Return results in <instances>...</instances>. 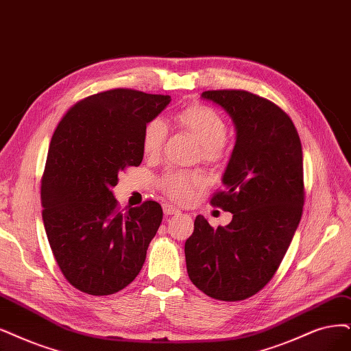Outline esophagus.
Masks as SVG:
<instances>
[{
    "label": "esophagus",
    "instance_id": "obj_1",
    "mask_svg": "<svg viewBox=\"0 0 351 351\" xmlns=\"http://www.w3.org/2000/svg\"><path fill=\"white\" fill-rule=\"evenodd\" d=\"M163 213L165 215H179L180 210L176 208V206L172 204H163Z\"/></svg>",
    "mask_w": 351,
    "mask_h": 351
}]
</instances>
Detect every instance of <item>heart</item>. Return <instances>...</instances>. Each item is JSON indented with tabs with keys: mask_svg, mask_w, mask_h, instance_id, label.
<instances>
[{
	"mask_svg": "<svg viewBox=\"0 0 351 351\" xmlns=\"http://www.w3.org/2000/svg\"><path fill=\"white\" fill-rule=\"evenodd\" d=\"M176 123L191 133L201 145L202 158L218 160L223 156L227 124L214 108L193 104L176 114ZM167 136V127L160 119L149 121L141 134V149L147 156H156ZM204 185V178L197 172H172L163 176L162 188L176 201H186L192 191Z\"/></svg>",
	"mask_w": 351,
	"mask_h": 351,
	"instance_id": "b5f03b06",
	"label": "heart"
}]
</instances>
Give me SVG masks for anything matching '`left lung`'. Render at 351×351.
Returning a JSON list of instances; mask_svg holds the SVG:
<instances>
[{"instance_id": "1", "label": "left lung", "mask_w": 351, "mask_h": 351, "mask_svg": "<svg viewBox=\"0 0 351 351\" xmlns=\"http://www.w3.org/2000/svg\"><path fill=\"white\" fill-rule=\"evenodd\" d=\"M236 127V145L213 205L232 214L213 228L198 215L185 243L191 282L214 300L241 301L274 278L302 217L304 165L288 114L247 90H205Z\"/></svg>"}]
</instances>
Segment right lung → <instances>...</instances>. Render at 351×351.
<instances>
[{
    "instance_id": "1",
    "label": "right lung",
    "mask_w": 351,
    "mask_h": 351,
    "mask_svg": "<svg viewBox=\"0 0 351 351\" xmlns=\"http://www.w3.org/2000/svg\"><path fill=\"white\" fill-rule=\"evenodd\" d=\"M169 102V95L111 89L76 102L55 130L42 178V217L63 276L81 292H119L146 261L162 206L146 201L120 211L111 189L127 166L141 163L143 128Z\"/></svg>"
}]
</instances>
